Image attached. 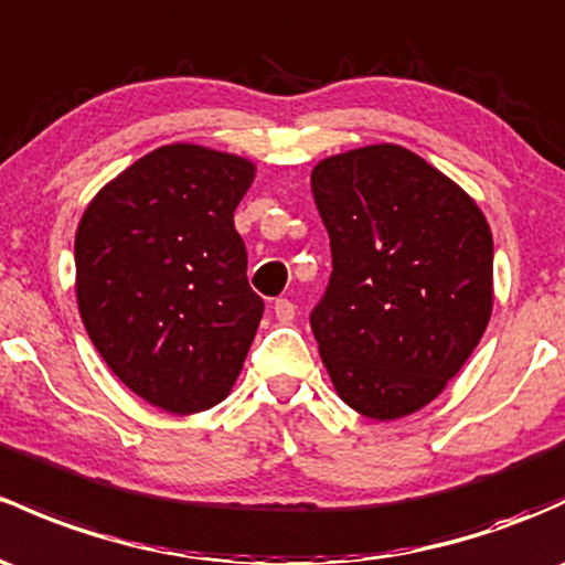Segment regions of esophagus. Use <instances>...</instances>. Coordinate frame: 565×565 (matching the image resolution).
I'll return each instance as SVG.
<instances>
[{
  "label": "esophagus",
  "instance_id": "esophagus-1",
  "mask_svg": "<svg viewBox=\"0 0 565 565\" xmlns=\"http://www.w3.org/2000/svg\"><path fill=\"white\" fill-rule=\"evenodd\" d=\"M273 313H276L278 322H292L295 319V302L287 300V298H278L276 302H273Z\"/></svg>",
  "mask_w": 565,
  "mask_h": 565
}]
</instances>
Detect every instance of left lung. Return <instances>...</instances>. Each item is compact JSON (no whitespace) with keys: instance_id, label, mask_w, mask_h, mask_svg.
I'll return each instance as SVG.
<instances>
[{"instance_id":"8db88e82","label":"left lung","mask_w":565,"mask_h":565,"mask_svg":"<svg viewBox=\"0 0 565 565\" xmlns=\"http://www.w3.org/2000/svg\"><path fill=\"white\" fill-rule=\"evenodd\" d=\"M311 192L332 252L311 330L332 384L371 419L419 412L490 322L484 213L423 157L390 142L322 159Z\"/></svg>"}]
</instances>
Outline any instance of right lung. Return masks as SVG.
I'll return each mask as SVG.
<instances>
[{
	"mask_svg": "<svg viewBox=\"0 0 565 565\" xmlns=\"http://www.w3.org/2000/svg\"><path fill=\"white\" fill-rule=\"evenodd\" d=\"M254 164L162 146L113 178L75 235L88 338L135 395L173 414L227 397L265 302L248 287L233 213Z\"/></svg>",
	"mask_w": 565,
	"mask_h": 565,
	"instance_id": "obj_1",
	"label": "right lung"
}]
</instances>
